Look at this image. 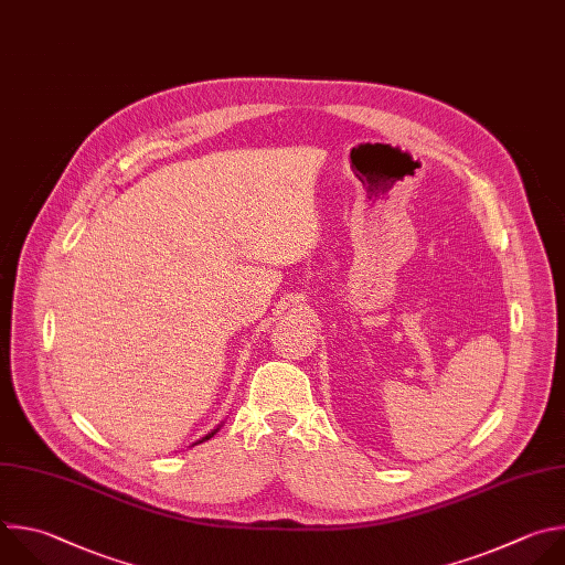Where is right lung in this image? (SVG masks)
Listing matches in <instances>:
<instances>
[{"label":"right lung","instance_id":"right-lung-1","mask_svg":"<svg viewBox=\"0 0 565 565\" xmlns=\"http://www.w3.org/2000/svg\"><path fill=\"white\" fill-rule=\"evenodd\" d=\"M215 431H217V429H213V431H211V434H206V436H202V440H209V438H211V436H213V434H215ZM202 440H198V443H202Z\"/></svg>","mask_w":565,"mask_h":565}]
</instances>
